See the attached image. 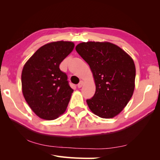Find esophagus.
<instances>
[{
  "label": "esophagus",
  "instance_id": "34e87169",
  "mask_svg": "<svg viewBox=\"0 0 160 160\" xmlns=\"http://www.w3.org/2000/svg\"><path fill=\"white\" fill-rule=\"evenodd\" d=\"M83 84H84V82H83V81H82V80H81L80 81V82H79V83H78V88H81V87H82V85H83Z\"/></svg>",
  "mask_w": 160,
  "mask_h": 160
}]
</instances>
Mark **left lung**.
<instances>
[{"label": "left lung", "instance_id": "1", "mask_svg": "<svg viewBox=\"0 0 160 160\" xmlns=\"http://www.w3.org/2000/svg\"><path fill=\"white\" fill-rule=\"evenodd\" d=\"M76 52L90 67L96 92L87 103L102 118L116 116L131 100L135 89V67L131 57L108 42H81Z\"/></svg>", "mask_w": 160, "mask_h": 160}]
</instances>
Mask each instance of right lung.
Returning a JSON list of instances; mask_svg holds the SVG:
<instances>
[{
  "instance_id": "1",
  "label": "right lung",
  "mask_w": 160,
  "mask_h": 160,
  "mask_svg": "<svg viewBox=\"0 0 160 160\" xmlns=\"http://www.w3.org/2000/svg\"><path fill=\"white\" fill-rule=\"evenodd\" d=\"M73 48L74 43L69 41L46 44L24 65L21 75L24 98L32 110L44 120H55L67 109L73 90L59 66Z\"/></svg>"
}]
</instances>
